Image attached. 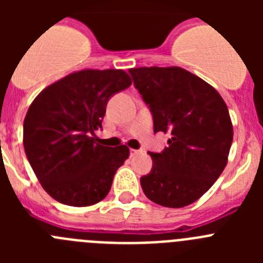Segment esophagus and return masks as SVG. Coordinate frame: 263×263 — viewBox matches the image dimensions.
<instances>
[{
  "instance_id": "34e87169",
  "label": "esophagus",
  "mask_w": 263,
  "mask_h": 263,
  "mask_svg": "<svg viewBox=\"0 0 263 263\" xmlns=\"http://www.w3.org/2000/svg\"><path fill=\"white\" fill-rule=\"evenodd\" d=\"M141 153V150H136V148H130V157H136Z\"/></svg>"
}]
</instances>
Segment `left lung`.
<instances>
[{
  "label": "left lung",
  "mask_w": 263,
  "mask_h": 263,
  "mask_svg": "<svg viewBox=\"0 0 263 263\" xmlns=\"http://www.w3.org/2000/svg\"><path fill=\"white\" fill-rule=\"evenodd\" d=\"M129 73L152 111L154 133L170 134L163 152L148 153L153 167L141 187L159 205L194 203L227 166L233 141L227 104L215 88L180 67H142Z\"/></svg>",
  "instance_id": "obj_1"
}]
</instances>
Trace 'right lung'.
I'll use <instances>...</instances> for the list:
<instances>
[{"mask_svg":"<svg viewBox=\"0 0 263 263\" xmlns=\"http://www.w3.org/2000/svg\"><path fill=\"white\" fill-rule=\"evenodd\" d=\"M132 85L122 69H84L43 89L23 121V146L45 191L62 204L87 206L110 191L129 148L97 142L106 104Z\"/></svg>","mask_w":263,"mask_h":263,"instance_id":"add662e5","label":"right lung"}]
</instances>
